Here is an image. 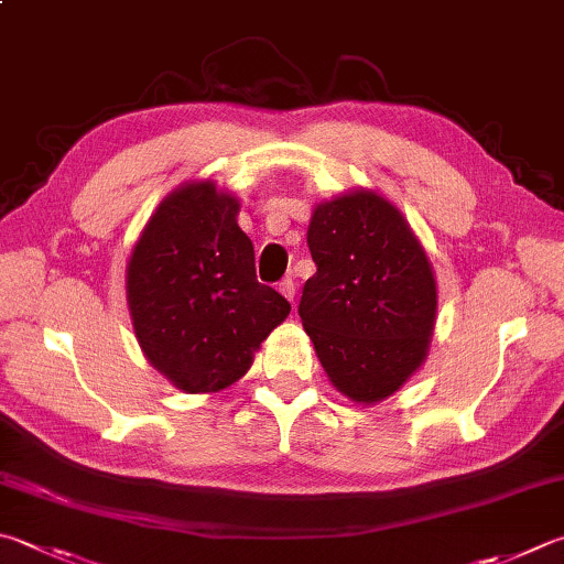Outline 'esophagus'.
<instances>
[{"mask_svg":"<svg viewBox=\"0 0 564 564\" xmlns=\"http://www.w3.org/2000/svg\"><path fill=\"white\" fill-rule=\"evenodd\" d=\"M280 292L286 296V300L294 302V294H296V284H294V280H292V278L282 280V282H280Z\"/></svg>","mask_w":564,"mask_h":564,"instance_id":"1","label":"esophagus"}]
</instances>
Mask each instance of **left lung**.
I'll use <instances>...</instances> for the list:
<instances>
[{
  "mask_svg": "<svg viewBox=\"0 0 564 564\" xmlns=\"http://www.w3.org/2000/svg\"><path fill=\"white\" fill-rule=\"evenodd\" d=\"M314 278L300 302L304 332L334 386L356 402L395 392L427 356L437 284L395 206L354 191L316 206Z\"/></svg>",
  "mask_w": 564,
  "mask_h": 564,
  "instance_id": "8db88e82",
  "label": "left lung"
}]
</instances>
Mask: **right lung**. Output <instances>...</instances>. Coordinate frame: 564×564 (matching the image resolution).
<instances>
[{"instance_id":"add662e5","label":"right lung","mask_w":564,"mask_h":564,"mask_svg":"<svg viewBox=\"0 0 564 564\" xmlns=\"http://www.w3.org/2000/svg\"><path fill=\"white\" fill-rule=\"evenodd\" d=\"M238 198L200 182L176 188L147 223L127 264V302L150 364L186 392L228 388L290 314L254 274Z\"/></svg>"}]
</instances>
